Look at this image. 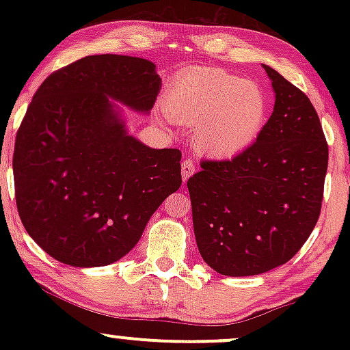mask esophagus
Masks as SVG:
<instances>
[{"label":"esophagus","mask_w":350,"mask_h":350,"mask_svg":"<svg viewBox=\"0 0 350 350\" xmlns=\"http://www.w3.org/2000/svg\"><path fill=\"white\" fill-rule=\"evenodd\" d=\"M180 170H183V171H180V174H183V179L187 180L189 178H191L192 174H194V171H196L194 161H192L191 158L184 159L183 164H180Z\"/></svg>","instance_id":"34e87169"}]
</instances>
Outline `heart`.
I'll return each mask as SVG.
<instances>
[{
	"mask_svg": "<svg viewBox=\"0 0 350 350\" xmlns=\"http://www.w3.org/2000/svg\"><path fill=\"white\" fill-rule=\"evenodd\" d=\"M166 110L183 123H196L194 144L202 154L230 158L262 133L268 98L253 80L222 69L196 67L171 83Z\"/></svg>",
	"mask_w": 350,
	"mask_h": 350,
	"instance_id": "heart-1",
	"label": "heart"
}]
</instances>
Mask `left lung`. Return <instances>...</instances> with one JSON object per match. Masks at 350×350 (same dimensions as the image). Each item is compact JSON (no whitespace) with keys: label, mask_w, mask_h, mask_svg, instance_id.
Returning a JSON list of instances; mask_svg holds the SVG:
<instances>
[{"label":"left lung","mask_w":350,"mask_h":350,"mask_svg":"<svg viewBox=\"0 0 350 350\" xmlns=\"http://www.w3.org/2000/svg\"><path fill=\"white\" fill-rule=\"evenodd\" d=\"M263 67L275 108L256 142L232 159H206L187 180L200 255L227 276L290 262L323 206L329 150L319 116L304 92Z\"/></svg>","instance_id":"left-lung-1"}]
</instances>
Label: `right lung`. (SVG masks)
I'll use <instances>...</instances> for the list:
<instances>
[{
	"label": "right lung",
	"mask_w": 350,
	"mask_h": 350,
	"mask_svg": "<svg viewBox=\"0 0 350 350\" xmlns=\"http://www.w3.org/2000/svg\"><path fill=\"white\" fill-rule=\"evenodd\" d=\"M159 88L150 60L102 54L52 72L36 90L16 133L14 196L27 234L57 262L120 260L180 187V151L126 135L108 100L150 111Z\"/></svg>",
	"instance_id": "right-lung-1"
}]
</instances>
